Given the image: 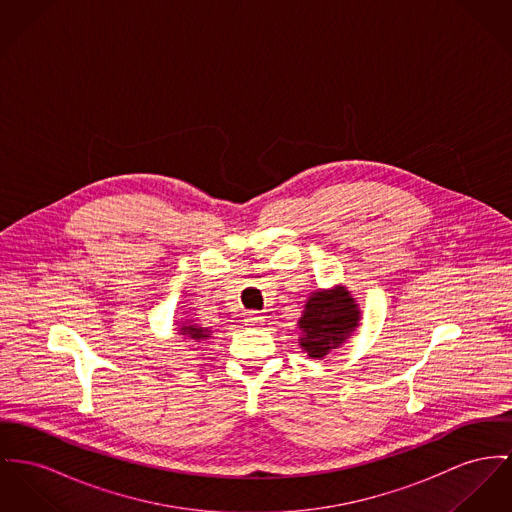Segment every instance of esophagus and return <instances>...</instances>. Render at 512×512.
Wrapping results in <instances>:
<instances>
[{
    "label": "esophagus",
    "instance_id": "esophagus-1",
    "mask_svg": "<svg viewBox=\"0 0 512 512\" xmlns=\"http://www.w3.org/2000/svg\"><path fill=\"white\" fill-rule=\"evenodd\" d=\"M244 322H246V326H250V328L262 326V324L266 322V316L260 314V312H248V314L244 316Z\"/></svg>",
    "mask_w": 512,
    "mask_h": 512
}]
</instances>
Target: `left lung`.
Returning <instances> with one entry per match:
<instances>
[{"instance_id":"left-lung-1","label":"left lung","mask_w":512,"mask_h":512,"mask_svg":"<svg viewBox=\"0 0 512 512\" xmlns=\"http://www.w3.org/2000/svg\"><path fill=\"white\" fill-rule=\"evenodd\" d=\"M361 308L345 285L310 293L297 322L299 345L312 359H322L341 347L359 328Z\"/></svg>"}]
</instances>
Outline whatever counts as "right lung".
Returning <instances> with one entry per match:
<instances>
[{
    "instance_id": "add662e5",
    "label": "right lung",
    "mask_w": 512,
    "mask_h": 512,
    "mask_svg": "<svg viewBox=\"0 0 512 512\" xmlns=\"http://www.w3.org/2000/svg\"><path fill=\"white\" fill-rule=\"evenodd\" d=\"M176 334H180L184 340L188 341H205L211 338V330L200 326L196 320H190V318H182L180 322H176Z\"/></svg>"
}]
</instances>
